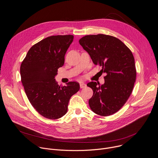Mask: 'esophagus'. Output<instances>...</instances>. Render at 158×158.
I'll use <instances>...</instances> for the list:
<instances>
[{"instance_id": "34e87169", "label": "esophagus", "mask_w": 158, "mask_h": 158, "mask_svg": "<svg viewBox=\"0 0 158 158\" xmlns=\"http://www.w3.org/2000/svg\"><path fill=\"white\" fill-rule=\"evenodd\" d=\"M86 86H87V85H86L85 84H84V83H81V84H80V87H81V89L84 88V87H85Z\"/></svg>"}]
</instances>
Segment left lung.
I'll use <instances>...</instances> for the list:
<instances>
[{
    "label": "left lung",
    "instance_id": "1",
    "mask_svg": "<svg viewBox=\"0 0 158 158\" xmlns=\"http://www.w3.org/2000/svg\"><path fill=\"white\" fill-rule=\"evenodd\" d=\"M79 42L93 63L101 66V71L106 74L103 84H87L94 92L89 106L98 115H111L124 106L133 91L136 77L133 55L121 40L110 35H86Z\"/></svg>",
    "mask_w": 158,
    "mask_h": 158
}]
</instances>
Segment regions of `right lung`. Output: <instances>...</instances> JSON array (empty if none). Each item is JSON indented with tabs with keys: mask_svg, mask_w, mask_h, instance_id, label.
Masks as SVG:
<instances>
[{
	"mask_svg": "<svg viewBox=\"0 0 158 158\" xmlns=\"http://www.w3.org/2000/svg\"><path fill=\"white\" fill-rule=\"evenodd\" d=\"M73 39V35H67L51 36L41 40L31 47L20 66L21 81L30 103L48 119L64 116L69 99L80 89L77 82L61 86L55 81Z\"/></svg>",
	"mask_w": 158,
	"mask_h": 158,
	"instance_id": "obj_1",
	"label": "right lung"
}]
</instances>
